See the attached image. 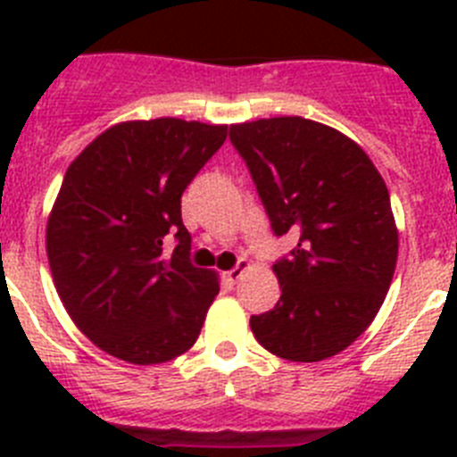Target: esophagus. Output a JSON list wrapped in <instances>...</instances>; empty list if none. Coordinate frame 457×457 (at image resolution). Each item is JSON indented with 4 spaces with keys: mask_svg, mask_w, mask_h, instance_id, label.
Here are the masks:
<instances>
[{
    "mask_svg": "<svg viewBox=\"0 0 457 457\" xmlns=\"http://www.w3.org/2000/svg\"><path fill=\"white\" fill-rule=\"evenodd\" d=\"M249 268H252V263H249V261H245V258H242V261H237L236 268L228 270V272H224V278H226V281H228V284H236V281H240L242 274L247 272Z\"/></svg>",
    "mask_w": 457,
    "mask_h": 457,
    "instance_id": "34e87169",
    "label": "esophagus"
}]
</instances>
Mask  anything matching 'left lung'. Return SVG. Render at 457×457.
<instances>
[{"mask_svg":"<svg viewBox=\"0 0 457 457\" xmlns=\"http://www.w3.org/2000/svg\"><path fill=\"white\" fill-rule=\"evenodd\" d=\"M272 231L297 247L272 265L281 297L252 316L256 341L288 361H322L369 329L391 286L398 228L389 189L364 148L302 116L236 123Z\"/></svg>","mask_w":457,"mask_h":457,"instance_id":"1","label":"left lung"}]
</instances>
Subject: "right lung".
Returning a JSON list of instances; mask_svg holds the SVG:
<instances>
[{"label": "right lung", "instance_id": "add662e5", "mask_svg": "<svg viewBox=\"0 0 457 457\" xmlns=\"http://www.w3.org/2000/svg\"><path fill=\"white\" fill-rule=\"evenodd\" d=\"M226 128L125 120L96 137L63 176L46 233L52 278L79 332L112 357L162 364L199 338L220 278L189 263L180 196Z\"/></svg>", "mask_w": 457, "mask_h": 457}]
</instances>
